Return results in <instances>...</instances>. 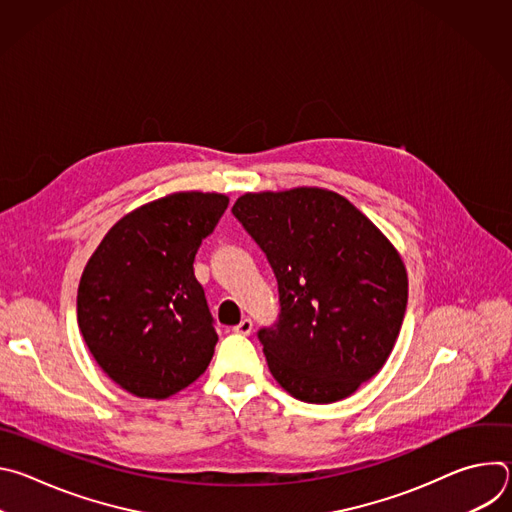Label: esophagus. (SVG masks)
<instances>
[{"instance_id":"obj_1","label":"esophagus","mask_w":512,"mask_h":512,"mask_svg":"<svg viewBox=\"0 0 512 512\" xmlns=\"http://www.w3.org/2000/svg\"><path fill=\"white\" fill-rule=\"evenodd\" d=\"M237 334H241V336H249L251 334V330H253V322H251V318H243L235 328H233Z\"/></svg>"}]
</instances>
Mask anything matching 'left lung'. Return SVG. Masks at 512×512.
I'll return each mask as SVG.
<instances>
[{
    "label": "left lung",
    "mask_w": 512,
    "mask_h": 512,
    "mask_svg": "<svg viewBox=\"0 0 512 512\" xmlns=\"http://www.w3.org/2000/svg\"><path fill=\"white\" fill-rule=\"evenodd\" d=\"M233 214L275 273L279 320L259 330L273 379L300 401L334 403L387 362L407 308L391 241L324 188L247 192Z\"/></svg>",
    "instance_id": "obj_1"
}]
</instances>
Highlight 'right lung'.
<instances>
[{
  "instance_id": "add662e5",
  "label": "right lung",
  "mask_w": 512,
  "mask_h": 512,
  "mask_svg": "<svg viewBox=\"0 0 512 512\" xmlns=\"http://www.w3.org/2000/svg\"><path fill=\"white\" fill-rule=\"evenodd\" d=\"M227 206L216 192L168 194L125 214L91 255L79 328L127 393L168 399L206 371L218 336L192 263Z\"/></svg>"
}]
</instances>
